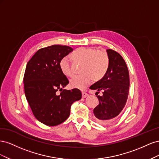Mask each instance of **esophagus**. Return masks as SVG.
I'll list each match as a JSON object with an SVG mask.
<instances>
[{"mask_svg":"<svg viewBox=\"0 0 159 159\" xmlns=\"http://www.w3.org/2000/svg\"><path fill=\"white\" fill-rule=\"evenodd\" d=\"M82 93V98H84L88 97V94L87 93L84 92V91H82V93Z\"/></svg>","mask_w":159,"mask_h":159,"instance_id":"esophagus-1","label":"esophagus"}]
</instances>
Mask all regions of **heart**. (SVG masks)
Segmentation results:
<instances>
[{
    "mask_svg": "<svg viewBox=\"0 0 159 159\" xmlns=\"http://www.w3.org/2000/svg\"><path fill=\"white\" fill-rule=\"evenodd\" d=\"M72 60L82 65L81 75H74L70 81L71 88L84 89L93 81L102 80L107 73L109 66V56L107 52L93 47H80L71 55ZM60 68L65 75L71 77L73 70L68 57H64L60 61Z\"/></svg>",
    "mask_w": 159,
    "mask_h": 159,
    "instance_id": "1",
    "label": "heart"
}]
</instances>
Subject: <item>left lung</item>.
Wrapping results in <instances>:
<instances>
[{
	"instance_id": "1",
	"label": "left lung",
	"mask_w": 159,
	"mask_h": 159,
	"mask_svg": "<svg viewBox=\"0 0 159 159\" xmlns=\"http://www.w3.org/2000/svg\"><path fill=\"white\" fill-rule=\"evenodd\" d=\"M109 66L103 78L90 86V89L103 91L98 95L99 105L93 109L95 119L100 124L107 125L116 119L127 103L129 91V73L123 57L111 49L107 50Z\"/></svg>"
}]
</instances>
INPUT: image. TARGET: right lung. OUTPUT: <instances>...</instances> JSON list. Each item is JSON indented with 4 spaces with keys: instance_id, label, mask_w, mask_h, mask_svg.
Returning a JSON list of instances; mask_svg holds the SVG:
<instances>
[{
    "instance_id": "add662e5",
    "label": "right lung",
    "mask_w": 159,
    "mask_h": 159,
    "mask_svg": "<svg viewBox=\"0 0 159 159\" xmlns=\"http://www.w3.org/2000/svg\"><path fill=\"white\" fill-rule=\"evenodd\" d=\"M71 51L73 49L68 46L42 48L26 65L23 79L26 99L35 117L48 126L65 121L71 104L81 98L78 89H62L69 81L60 68V61ZM58 90L60 94L57 93Z\"/></svg>"
}]
</instances>
